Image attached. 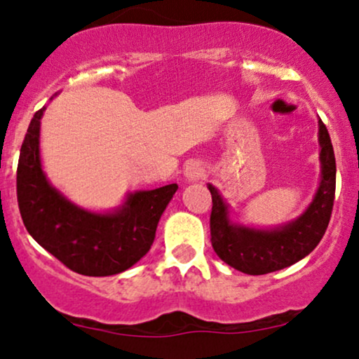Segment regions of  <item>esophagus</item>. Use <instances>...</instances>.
Wrapping results in <instances>:
<instances>
[{
    "instance_id": "1",
    "label": "esophagus",
    "mask_w": 359,
    "mask_h": 359,
    "mask_svg": "<svg viewBox=\"0 0 359 359\" xmlns=\"http://www.w3.org/2000/svg\"><path fill=\"white\" fill-rule=\"evenodd\" d=\"M184 175H186V180L191 181V183H194V181L203 178L204 165L201 163L199 160H191V161H188V163H186Z\"/></svg>"
}]
</instances>
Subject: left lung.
<instances>
[{"label":"left lung","mask_w":359,"mask_h":359,"mask_svg":"<svg viewBox=\"0 0 359 359\" xmlns=\"http://www.w3.org/2000/svg\"><path fill=\"white\" fill-rule=\"evenodd\" d=\"M320 144V183L312 203L301 217L276 229H253L230 222L229 205L212 184L210 242L217 257L238 271L266 274L287 268L307 257L320 242L330 222L335 199L337 165L330 135L318 119Z\"/></svg>","instance_id":"8db88e82"}]
</instances>
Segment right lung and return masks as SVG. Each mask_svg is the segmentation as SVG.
I'll use <instances>...</instances> for the list:
<instances>
[{"label":"right lung","instance_id":"right-lung-1","mask_svg":"<svg viewBox=\"0 0 359 359\" xmlns=\"http://www.w3.org/2000/svg\"><path fill=\"white\" fill-rule=\"evenodd\" d=\"M43 111L46 106L29 124L18 163V204L27 232L72 271L85 276L126 271L150 250L178 184L127 194L112 212L78 208L48 183L42 170L39 135Z\"/></svg>","mask_w":359,"mask_h":359}]
</instances>
